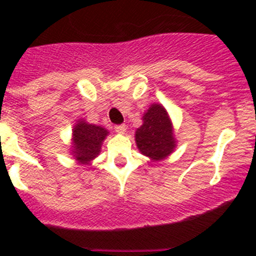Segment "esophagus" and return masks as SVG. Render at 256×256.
Here are the masks:
<instances>
[{
    "instance_id": "obj_1",
    "label": "esophagus",
    "mask_w": 256,
    "mask_h": 256,
    "mask_svg": "<svg viewBox=\"0 0 256 256\" xmlns=\"http://www.w3.org/2000/svg\"><path fill=\"white\" fill-rule=\"evenodd\" d=\"M115 131L118 134H125V131H126V125H124V124H121V125H116L115 128Z\"/></svg>"
}]
</instances>
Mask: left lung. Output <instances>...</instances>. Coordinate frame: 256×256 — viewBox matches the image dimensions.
Listing matches in <instances>:
<instances>
[{
	"instance_id": "1",
	"label": "left lung",
	"mask_w": 256,
	"mask_h": 256,
	"mask_svg": "<svg viewBox=\"0 0 256 256\" xmlns=\"http://www.w3.org/2000/svg\"><path fill=\"white\" fill-rule=\"evenodd\" d=\"M142 118V126L138 128L135 136L138 150L154 161L164 158L176 146L166 110L161 105L154 104Z\"/></svg>"
}]
</instances>
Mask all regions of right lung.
<instances>
[{
    "instance_id": "1",
    "label": "right lung",
    "mask_w": 256,
    "mask_h": 256,
    "mask_svg": "<svg viewBox=\"0 0 256 256\" xmlns=\"http://www.w3.org/2000/svg\"><path fill=\"white\" fill-rule=\"evenodd\" d=\"M108 131L100 126L86 124L84 121L76 124L73 130L74 156L82 164H88L99 154L102 144L106 138Z\"/></svg>"
}]
</instances>
